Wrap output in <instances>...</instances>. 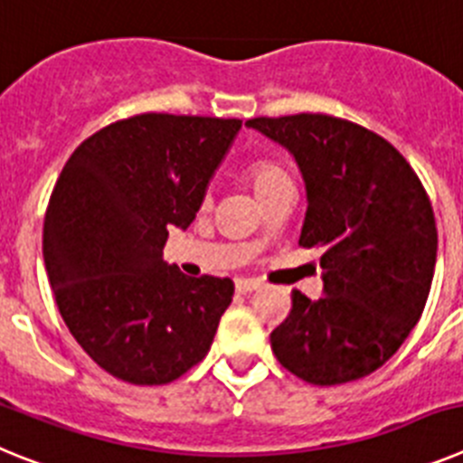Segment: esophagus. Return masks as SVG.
Segmentation results:
<instances>
[{
    "label": "esophagus",
    "instance_id": "34e87169",
    "mask_svg": "<svg viewBox=\"0 0 463 463\" xmlns=\"http://www.w3.org/2000/svg\"><path fill=\"white\" fill-rule=\"evenodd\" d=\"M260 288V282L250 280V278H236V292L245 294V292H252V289Z\"/></svg>",
    "mask_w": 463,
    "mask_h": 463
}]
</instances>
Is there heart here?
<instances>
[{
	"instance_id": "obj_1",
	"label": "heart",
	"mask_w": 463,
	"mask_h": 463,
	"mask_svg": "<svg viewBox=\"0 0 463 463\" xmlns=\"http://www.w3.org/2000/svg\"><path fill=\"white\" fill-rule=\"evenodd\" d=\"M243 178L248 181V185L257 192L260 199L273 192L276 187L292 185L289 181V174L285 171V166L273 157H255L250 159L243 169Z\"/></svg>"
}]
</instances>
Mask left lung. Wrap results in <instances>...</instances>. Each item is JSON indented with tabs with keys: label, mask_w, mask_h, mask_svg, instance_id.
Listing matches in <instances>:
<instances>
[{
	"label": "left lung",
	"mask_w": 463,
	"mask_h": 463,
	"mask_svg": "<svg viewBox=\"0 0 463 463\" xmlns=\"http://www.w3.org/2000/svg\"><path fill=\"white\" fill-rule=\"evenodd\" d=\"M282 143L304 174L301 248H320L325 297L292 292L271 331L278 362L310 384L373 373L406 341L436 267V218L415 169L387 138L325 113L245 122Z\"/></svg>",
	"instance_id": "1"
}]
</instances>
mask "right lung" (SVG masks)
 Here are the masks:
<instances>
[{
	"label": "right lung",
	"instance_id": "obj_1",
	"mask_svg": "<svg viewBox=\"0 0 463 463\" xmlns=\"http://www.w3.org/2000/svg\"><path fill=\"white\" fill-rule=\"evenodd\" d=\"M236 118L141 113L73 150L52 187L43 261L64 325L106 373L166 384L202 362L232 304L229 278H187L165 261L187 229Z\"/></svg>",
	"mask_w": 463,
	"mask_h": 463
}]
</instances>
